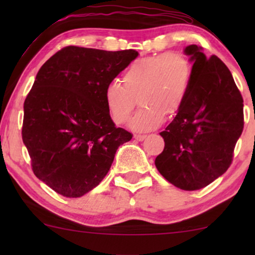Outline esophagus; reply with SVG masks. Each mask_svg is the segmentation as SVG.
Returning a JSON list of instances; mask_svg holds the SVG:
<instances>
[{"label": "esophagus", "mask_w": 255, "mask_h": 255, "mask_svg": "<svg viewBox=\"0 0 255 255\" xmlns=\"http://www.w3.org/2000/svg\"><path fill=\"white\" fill-rule=\"evenodd\" d=\"M133 138L138 141H142L146 138V135H144V134H134Z\"/></svg>", "instance_id": "1"}]
</instances>
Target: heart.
<instances>
[{
    "label": "heart",
    "mask_w": 255,
    "mask_h": 255,
    "mask_svg": "<svg viewBox=\"0 0 255 255\" xmlns=\"http://www.w3.org/2000/svg\"><path fill=\"white\" fill-rule=\"evenodd\" d=\"M191 66L177 52L151 55L132 62L122 76V85L111 81L104 89V101L118 125L130 120L135 104L142 107L131 121L134 131L158 128L182 107L189 90Z\"/></svg>",
    "instance_id": "heart-1"
}]
</instances>
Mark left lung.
I'll list each match as a JSON object with an SVG mask.
<instances>
[{"label": "left lung", "instance_id": "1", "mask_svg": "<svg viewBox=\"0 0 255 255\" xmlns=\"http://www.w3.org/2000/svg\"><path fill=\"white\" fill-rule=\"evenodd\" d=\"M193 61L189 90L182 107L160 135L165 148L155 158L159 173L183 190H197L222 176L231 165L244 128V101L221 59L207 58L189 45Z\"/></svg>", "mask_w": 255, "mask_h": 255}]
</instances>
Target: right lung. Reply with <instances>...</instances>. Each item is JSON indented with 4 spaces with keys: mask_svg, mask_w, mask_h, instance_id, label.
Instances as JSON below:
<instances>
[{
    "mask_svg": "<svg viewBox=\"0 0 255 255\" xmlns=\"http://www.w3.org/2000/svg\"><path fill=\"white\" fill-rule=\"evenodd\" d=\"M138 57L134 50L67 46L41 66L24 102L22 138L38 179L66 197H81L109 172L132 134L116 128L107 85Z\"/></svg>",
    "mask_w": 255,
    "mask_h": 255,
    "instance_id": "obj_1",
    "label": "right lung"
}]
</instances>
